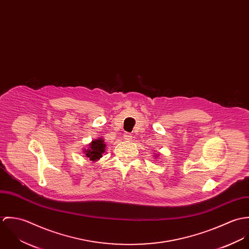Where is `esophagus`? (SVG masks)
<instances>
[{
  "instance_id": "1",
  "label": "esophagus",
  "mask_w": 249,
  "mask_h": 249,
  "mask_svg": "<svg viewBox=\"0 0 249 249\" xmlns=\"http://www.w3.org/2000/svg\"><path fill=\"white\" fill-rule=\"evenodd\" d=\"M131 138H132V136H131L129 133H124V140L130 141Z\"/></svg>"
}]
</instances>
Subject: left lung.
I'll return each instance as SVG.
<instances>
[{"label": "left lung", "mask_w": 249, "mask_h": 249, "mask_svg": "<svg viewBox=\"0 0 249 249\" xmlns=\"http://www.w3.org/2000/svg\"><path fill=\"white\" fill-rule=\"evenodd\" d=\"M158 156H159V153H155L154 154V157H158Z\"/></svg>", "instance_id": "8db88e82"}]
</instances>
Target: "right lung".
<instances>
[{
    "mask_svg": "<svg viewBox=\"0 0 249 249\" xmlns=\"http://www.w3.org/2000/svg\"><path fill=\"white\" fill-rule=\"evenodd\" d=\"M107 144L105 143L104 138L95 139L87 145V148H84L83 154L92 162H96L103 157V153L106 152Z\"/></svg>",
    "mask_w": 249,
    "mask_h": 249,
    "instance_id": "add662e5",
    "label": "right lung"
}]
</instances>
